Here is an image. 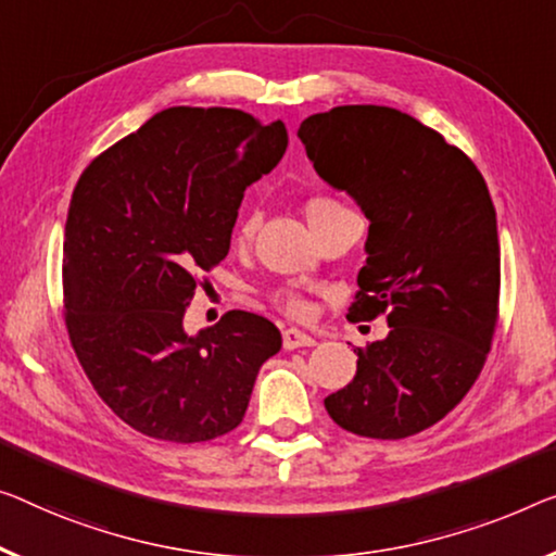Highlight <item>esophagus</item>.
<instances>
[{
	"mask_svg": "<svg viewBox=\"0 0 556 556\" xmlns=\"http://www.w3.org/2000/svg\"><path fill=\"white\" fill-rule=\"evenodd\" d=\"M281 342H285V350H296V346H312L314 344V337L304 334L300 329H285V334H281Z\"/></svg>",
	"mask_w": 556,
	"mask_h": 556,
	"instance_id": "34e87169",
	"label": "esophagus"
}]
</instances>
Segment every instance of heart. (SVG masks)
I'll return each mask as SVG.
<instances>
[{
  "mask_svg": "<svg viewBox=\"0 0 556 556\" xmlns=\"http://www.w3.org/2000/svg\"><path fill=\"white\" fill-rule=\"evenodd\" d=\"M337 206H342L339 202H334V199H329V197H314L309 204H306V217H312V214H317V212H327V210H337ZM254 229H256V217L254 214H250V217H247L244 222H242V227H239V237L242 239H250L252 235H254ZM277 304L281 306V309H285L287 314H292V317H306V314H309V304H306L300 294H294V292H279L277 294Z\"/></svg>",
  "mask_w": 556,
  "mask_h": 556,
  "instance_id": "heart-1",
  "label": "heart"
}]
</instances>
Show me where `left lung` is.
<instances>
[{
    "instance_id": "1",
    "label": "left lung",
    "mask_w": 556,
    "mask_h": 556,
    "mask_svg": "<svg viewBox=\"0 0 556 556\" xmlns=\"http://www.w3.org/2000/svg\"><path fill=\"white\" fill-rule=\"evenodd\" d=\"M296 135L319 177L369 219L346 319L387 314L392 327L354 350L357 375L325 407L352 434L412 437L457 407L490 354L500 309L490 189L462 149L392 106H334Z\"/></svg>"
}]
</instances>
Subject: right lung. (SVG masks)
Segmentation results:
<instances>
[{"label": "right lung", "mask_w": 556, "mask_h": 556, "mask_svg": "<svg viewBox=\"0 0 556 556\" xmlns=\"http://www.w3.org/2000/svg\"><path fill=\"white\" fill-rule=\"evenodd\" d=\"M285 122L169 106L81 172L64 227V321L89 382L147 437L194 444L239 427L281 334L231 309L185 331L197 277L225 260L244 189L287 152Z\"/></svg>", "instance_id": "right-lung-1"}]
</instances>
